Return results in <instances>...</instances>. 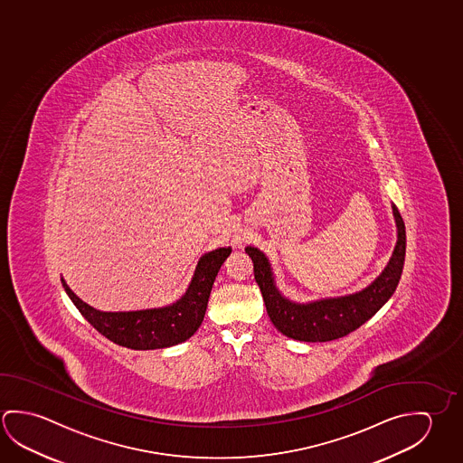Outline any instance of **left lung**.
Here are the masks:
<instances>
[{
    "label": "left lung",
    "instance_id": "left-lung-1",
    "mask_svg": "<svg viewBox=\"0 0 463 463\" xmlns=\"http://www.w3.org/2000/svg\"><path fill=\"white\" fill-rule=\"evenodd\" d=\"M397 243L384 271L368 288L350 296L323 298L310 304H296L280 294L274 280L273 268L263 251L247 247L253 261V271L268 317L278 331L290 339L304 342H327L344 337L364 325L394 294L405 261V224L397 206L392 205Z\"/></svg>",
    "mask_w": 463,
    "mask_h": 463
}]
</instances>
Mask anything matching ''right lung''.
Masks as SVG:
<instances>
[{
    "label": "right lung",
    "mask_w": 463,
    "mask_h": 463,
    "mask_svg": "<svg viewBox=\"0 0 463 463\" xmlns=\"http://www.w3.org/2000/svg\"><path fill=\"white\" fill-rule=\"evenodd\" d=\"M229 255L231 247L205 253L198 260L195 273L185 294L175 304L161 308L99 311L82 302L61 278L62 288L72 304L76 305L77 310L82 313V317L109 341L128 349H165L187 341L197 333L205 318L213 282Z\"/></svg>",
    "instance_id": "right-lung-1"
}]
</instances>
